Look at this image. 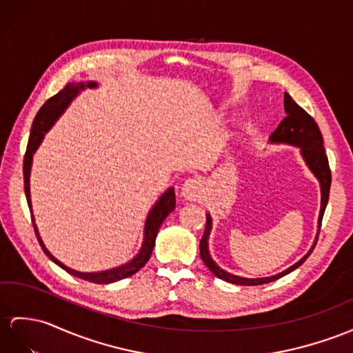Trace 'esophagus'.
I'll use <instances>...</instances> for the list:
<instances>
[{"label":"esophagus","instance_id":"34e87169","mask_svg":"<svg viewBox=\"0 0 353 353\" xmlns=\"http://www.w3.org/2000/svg\"><path fill=\"white\" fill-rule=\"evenodd\" d=\"M203 194V184L201 179L190 178L183 184V196L187 201H197Z\"/></svg>","mask_w":353,"mask_h":353}]
</instances>
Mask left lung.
<instances>
[{"instance_id":"left-lung-1","label":"left lung","mask_w":353,"mask_h":353,"mask_svg":"<svg viewBox=\"0 0 353 353\" xmlns=\"http://www.w3.org/2000/svg\"><path fill=\"white\" fill-rule=\"evenodd\" d=\"M285 110L288 115L279 124L276 130L271 133L270 139L272 142H288L292 145H296V147H301V152H303V157L305 159L308 168L313 170V174L319 178V181H321L322 205H321V214H319V225H322V219L325 214L326 203H328L330 188H331V169H330L328 157H326V152L323 148L322 133L319 130V125H317L313 119V117L308 115L307 112L301 108L298 103L289 96L288 92H285ZM210 230H211V217L206 216L205 232H203V235L201 238V244H199L201 257H202L203 263L208 266V270L216 277L225 280V281H229V283H234V285H241V286H259V285H265V283H271L283 276H286V274H289L290 271L298 268V266L303 263L308 256H310L313 248L316 247L317 238H319V234H317L314 245L310 248V252H308L303 257V259L296 262L295 265H292L290 268H288L286 271L277 274V276L266 277V279H243V277L232 276V274L223 271L216 263L212 262L211 256L208 253Z\"/></svg>"}]
</instances>
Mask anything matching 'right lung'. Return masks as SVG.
Returning <instances> with one entry per match:
<instances>
[{"label":"right lung","instance_id":"right-lung-1","mask_svg":"<svg viewBox=\"0 0 353 353\" xmlns=\"http://www.w3.org/2000/svg\"><path fill=\"white\" fill-rule=\"evenodd\" d=\"M83 87H85V85L82 82H79V83H67L65 87L59 92H57L54 97H50L49 100H46L45 105L40 108L36 118H34L28 145H27V151H25V157H23V187H25V196H27V202H28L30 210H31L30 169H31L32 154H34V151L37 150V147L43 139V136H45V133L48 132V128L54 124V121L59 117V114H61L68 103H70V100ZM87 87L92 88V87H96V83L88 82ZM175 203H176V201H175L174 188H169V190L160 197L159 202L154 205V208L150 212V216L147 219V225H145L143 245L141 248L139 254H137L132 262L125 263L124 266H118V268L109 270V271H101V272H77L74 270L67 268L65 265H63L61 262L57 261L55 257L46 250V247L43 245L41 239L39 236L37 228H36V225H34V219H32V226H34V232H36V236L39 239V243L43 248V252L46 253V256L49 257L50 261L55 262L58 266H61L63 270H65L68 274H72V276H74V277H79L82 280H88V281H92V283H99V285H108V283H114V281H118V280H123V279L133 276V274H136L145 263L148 262L150 256L152 253L154 244H156L157 232L161 226L163 220H165L169 216V212L175 210Z\"/></svg>","mask_w":353,"mask_h":353}]
</instances>
